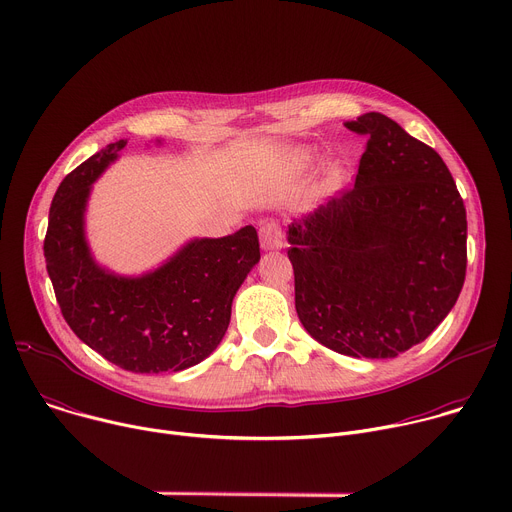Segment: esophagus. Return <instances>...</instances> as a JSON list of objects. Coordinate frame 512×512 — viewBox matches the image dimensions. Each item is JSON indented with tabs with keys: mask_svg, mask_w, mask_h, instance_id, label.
I'll list each match as a JSON object with an SVG mask.
<instances>
[{
	"mask_svg": "<svg viewBox=\"0 0 512 512\" xmlns=\"http://www.w3.org/2000/svg\"><path fill=\"white\" fill-rule=\"evenodd\" d=\"M259 239H261V249L263 251H275L283 247V231L277 221H265L259 229Z\"/></svg>",
	"mask_w": 512,
	"mask_h": 512,
	"instance_id": "1",
	"label": "esophagus"
}]
</instances>
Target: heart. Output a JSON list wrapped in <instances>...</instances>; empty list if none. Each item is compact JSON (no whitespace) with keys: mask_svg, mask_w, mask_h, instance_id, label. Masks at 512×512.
<instances>
[{"mask_svg":"<svg viewBox=\"0 0 512 512\" xmlns=\"http://www.w3.org/2000/svg\"><path fill=\"white\" fill-rule=\"evenodd\" d=\"M312 160V156L308 154V152H304V150H300L298 152V162H302V164H308Z\"/></svg>","mask_w":512,"mask_h":512,"instance_id":"heart-1","label":"heart"}]
</instances>
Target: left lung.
Masks as SVG:
<instances>
[{
    "label": "left lung",
    "mask_w": 512,
    "mask_h": 512,
    "mask_svg": "<svg viewBox=\"0 0 512 512\" xmlns=\"http://www.w3.org/2000/svg\"><path fill=\"white\" fill-rule=\"evenodd\" d=\"M346 127L369 135L352 190L287 227L296 310L326 348L395 358L454 308L466 277V208L435 150L383 113Z\"/></svg>",
    "instance_id": "8db88e82"
}]
</instances>
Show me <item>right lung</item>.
I'll list each match as a JSON object with an SVG mask.
<instances>
[{"label": "right lung", "instance_id": "obj_1", "mask_svg": "<svg viewBox=\"0 0 512 512\" xmlns=\"http://www.w3.org/2000/svg\"><path fill=\"white\" fill-rule=\"evenodd\" d=\"M125 145L109 143L60 182L48 214L46 269L66 324L87 346L131 373H178L221 344L235 294L259 263V239L247 225L221 239H190L139 275L103 267L89 247L85 214L93 184Z\"/></svg>", "mask_w": 512, "mask_h": 512}]
</instances>
